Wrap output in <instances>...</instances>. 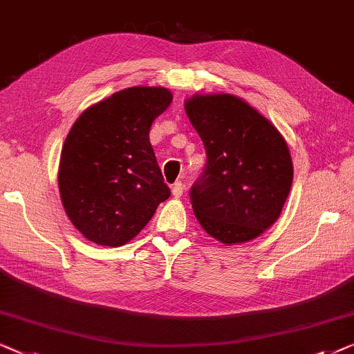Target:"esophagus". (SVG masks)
<instances>
[{"label":"esophagus","mask_w":354,"mask_h":354,"mask_svg":"<svg viewBox=\"0 0 354 354\" xmlns=\"http://www.w3.org/2000/svg\"><path fill=\"white\" fill-rule=\"evenodd\" d=\"M171 192H173V196H175V197H181L184 194V183L176 181L175 184H173Z\"/></svg>","instance_id":"esophagus-1"}]
</instances>
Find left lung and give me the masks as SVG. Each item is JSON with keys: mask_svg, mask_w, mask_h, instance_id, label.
Instances as JSON below:
<instances>
[{"mask_svg": "<svg viewBox=\"0 0 354 354\" xmlns=\"http://www.w3.org/2000/svg\"><path fill=\"white\" fill-rule=\"evenodd\" d=\"M186 113L207 153L189 192L194 215L223 243L252 241L277 220L290 192L293 165L286 141L232 94L194 96Z\"/></svg>", "mask_w": 354, "mask_h": 354, "instance_id": "obj_1", "label": "left lung"}]
</instances>
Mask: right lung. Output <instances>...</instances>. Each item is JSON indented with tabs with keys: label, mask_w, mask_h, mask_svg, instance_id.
Returning a JSON list of instances; mask_svg holds the SVG:
<instances>
[{
	"label": "right lung",
	"mask_w": 354,
	"mask_h": 354,
	"mask_svg": "<svg viewBox=\"0 0 354 354\" xmlns=\"http://www.w3.org/2000/svg\"><path fill=\"white\" fill-rule=\"evenodd\" d=\"M162 86H133L86 109L67 134L59 191L72 225L88 241L120 247L170 197L149 129L170 106Z\"/></svg>",
	"instance_id": "obj_1"
}]
</instances>
